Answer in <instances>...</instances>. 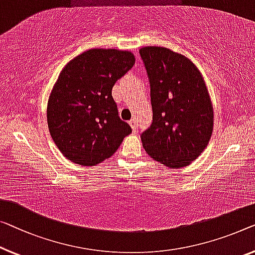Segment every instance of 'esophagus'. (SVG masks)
<instances>
[{
  "instance_id": "1",
  "label": "esophagus",
  "mask_w": 255,
  "mask_h": 255,
  "mask_svg": "<svg viewBox=\"0 0 255 255\" xmlns=\"http://www.w3.org/2000/svg\"><path fill=\"white\" fill-rule=\"evenodd\" d=\"M129 125H130L132 131L137 130V121H136V119H131L130 121H129Z\"/></svg>"
}]
</instances>
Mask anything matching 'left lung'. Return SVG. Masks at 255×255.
<instances>
[{
    "mask_svg": "<svg viewBox=\"0 0 255 255\" xmlns=\"http://www.w3.org/2000/svg\"><path fill=\"white\" fill-rule=\"evenodd\" d=\"M150 82L151 126L140 132L143 147L170 168L188 166L207 146L213 108L198 68L167 48L139 50Z\"/></svg>",
    "mask_w": 255,
    "mask_h": 255,
    "instance_id": "obj_1",
    "label": "left lung"
}]
</instances>
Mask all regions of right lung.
Segmentation results:
<instances>
[{"label":"right lung","instance_id":"right-lung-1","mask_svg":"<svg viewBox=\"0 0 255 255\" xmlns=\"http://www.w3.org/2000/svg\"><path fill=\"white\" fill-rule=\"evenodd\" d=\"M135 64L131 52L90 49L63 68L48 101L49 131L68 160L94 166L111 157L131 132L112 88Z\"/></svg>","mask_w":255,"mask_h":255}]
</instances>
